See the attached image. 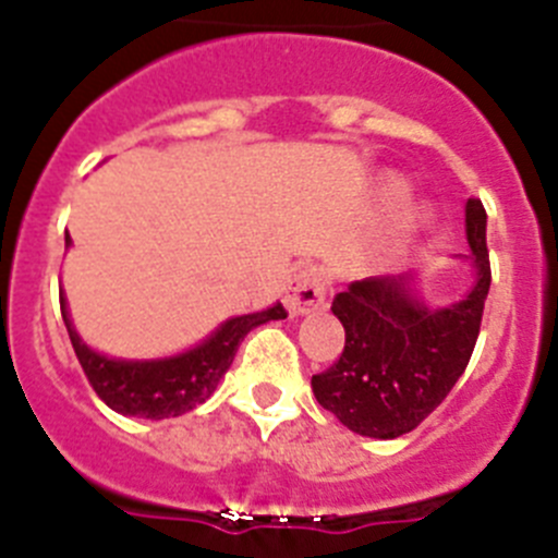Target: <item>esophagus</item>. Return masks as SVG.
Here are the masks:
<instances>
[{
	"label": "esophagus",
	"mask_w": 558,
	"mask_h": 558,
	"mask_svg": "<svg viewBox=\"0 0 558 558\" xmlns=\"http://www.w3.org/2000/svg\"><path fill=\"white\" fill-rule=\"evenodd\" d=\"M324 299H327V276L315 265L299 268L284 284V304H288L290 315L313 313L322 307Z\"/></svg>",
	"instance_id": "esophagus-1"
}]
</instances>
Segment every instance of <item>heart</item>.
I'll return each mask as SVG.
<instances>
[{
    "mask_svg": "<svg viewBox=\"0 0 558 558\" xmlns=\"http://www.w3.org/2000/svg\"><path fill=\"white\" fill-rule=\"evenodd\" d=\"M399 192H402L399 190V184H391L388 186V198H399Z\"/></svg>",
    "mask_w": 558,
    "mask_h": 558,
    "instance_id": "b5f03b06",
    "label": "heart"
}]
</instances>
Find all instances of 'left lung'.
<instances>
[{
    "label": "left lung",
    "instance_id": "1",
    "mask_svg": "<svg viewBox=\"0 0 558 558\" xmlns=\"http://www.w3.org/2000/svg\"><path fill=\"white\" fill-rule=\"evenodd\" d=\"M466 240L477 282L463 302L425 307L413 279L368 276L332 299V313L347 329L343 352L313 374L318 405L343 427L372 438L411 433L452 391L475 349L492 268L486 248V209L466 201Z\"/></svg>",
    "mask_w": 558,
    "mask_h": 558
}]
</instances>
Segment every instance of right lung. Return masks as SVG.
Segmentation results:
<instances>
[{"label":"right lung","instance_id":"right-lung-1","mask_svg":"<svg viewBox=\"0 0 558 558\" xmlns=\"http://www.w3.org/2000/svg\"><path fill=\"white\" fill-rule=\"evenodd\" d=\"M61 313L69 340H72V349H75L77 360H81L88 386L95 388L97 397L111 411L122 413V416L140 418H170L181 416V413L192 411V408H198L218 388L220 377L229 372L240 340L251 329L259 327V324L288 318V310L282 304H274V307L263 310V313L231 318L206 343H201L198 349H190L186 354H179V357L133 363V360H108L102 354L92 352L77 338L72 324H69L63 299Z\"/></svg>","mask_w":558,"mask_h":558}]
</instances>
